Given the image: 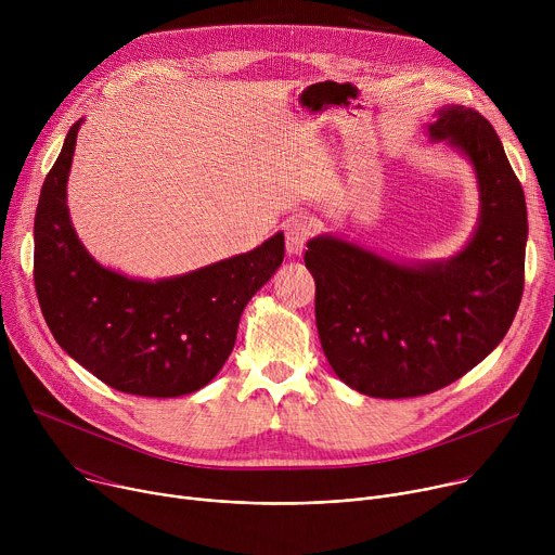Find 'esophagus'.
<instances>
[{"label": "esophagus", "instance_id": "1", "mask_svg": "<svg viewBox=\"0 0 555 555\" xmlns=\"http://www.w3.org/2000/svg\"><path fill=\"white\" fill-rule=\"evenodd\" d=\"M310 234H312V225L308 219H304V217L289 219L285 223V249L289 251V255H300Z\"/></svg>", "mask_w": 555, "mask_h": 555}]
</instances>
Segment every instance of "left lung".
I'll list each match as a JSON object with an SVG mask.
<instances>
[{
  "label": "left lung",
  "instance_id": "8db88e82",
  "mask_svg": "<svg viewBox=\"0 0 555 555\" xmlns=\"http://www.w3.org/2000/svg\"><path fill=\"white\" fill-rule=\"evenodd\" d=\"M429 137L463 150L478 177L480 223L459 257L405 268L334 236L306 251L325 357L374 398L425 396L465 376L505 338L525 289V192L495 130L474 108L447 106Z\"/></svg>",
  "mask_w": 555,
  "mask_h": 555
}]
</instances>
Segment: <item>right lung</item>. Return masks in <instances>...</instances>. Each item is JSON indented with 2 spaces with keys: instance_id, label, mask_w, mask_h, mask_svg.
Wrapping results in <instances>:
<instances>
[{
  "instance_id": "obj_1",
  "label": "right lung",
  "mask_w": 555,
  "mask_h": 555,
  "mask_svg": "<svg viewBox=\"0 0 555 555\" xmlns=\"http://www.w3.org/2000/svg\"><path fill=\"white\" fill-rule=\"evenodd\" d=\"M77 121L43 179L35 215V289L68 354L113 389L175 398L208 385L236 340L247 300L283 261V234L257 249L157 283L99 266L79 243L66 206Z\"/></svg>"
}]
</instances>
